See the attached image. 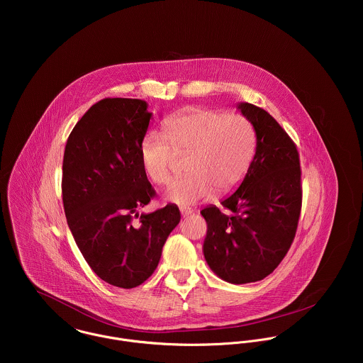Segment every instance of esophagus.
<instances>
[{
	"mask_svg": "<svg viewBox=\"0 0 363 363\" xmlns=\"http://www.w3.org/2000/svg\"><path fill=\"white\" fill-rule=\"evenodd\" d=\"M180 212H182V216H183V218H187V216H190L194 211L190 209V208H180Z\"/></svg>",
	"mask_w": 363,
	"mask_h": 363,
	"instance_id": "1",
	"label": "esophagus"
}]
</instances>
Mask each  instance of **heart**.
I'll return each instance as SVG.
<instances>
[{"label":"heart","instance_id":"heart-1","mask_svg":"<svg viewBox=\"0 0 363 363\" xmlns=\"http://www.w3.org/2000/svg\"><path fill=\"white\" fill-rule=\"evenodd\" d=\"M163 137L148 133L140 145L145 173L156 184L170 177L173 154L190 152L189 176L173 180L166 199L177 206H193L219 193H230L245 180L256 138L252 124L240 114L215 108H187L162 123Z\"/></svg>","mask_w":363,"mask_h":363}]
</instances>
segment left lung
<instances>
[{
  "mask_svg": "<svg viewBox=\"0 0 363 363\" xmlns=\"http://www.w3.org/2000/svg\"><path fill=\"white\" fill-rule=\"evenodd\" d=\"M256 133V154L238 190L201 211L207 222L203 253L209 268L230 284L269 275L288 253L302 208L299 154L265 110L238 104Z\"/></svg>",
  "mask_w": 363,
  "mask_h": 363,
  "instance_id": "1",
  "label": "left lung"
}]
</instances>
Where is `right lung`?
<instances>
[{"label": "right lung", "mask_w": 363, "mask_h": 363, "mask_svg": "<svg viewBox=\"0 0 363 363\" xmlns=\"http://www.w3.org/2000/svg\"><path fill=\"white\" fill-rule=\"evenodd\" d=\"M151 118L145 101L104 99L75 124L62 160V203L75 243L101 279L124 289L154 274L180 222L174 204L138 212L155 196L140 156Z\"/></svg>", "instance_id": "right-lung-1"}]
</instances>
